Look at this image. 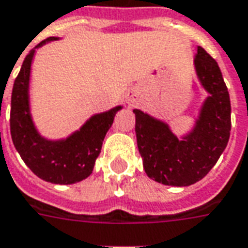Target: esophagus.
<instances>
[{"label": "esophagus", "mask_w": 248, "mask_h": 248, "mask_svg": "<svg viewBox=\"0 0 248 248\" xmlns=\"http://www.w3.org/2000/svg\"><path fill=\"white\" fill-rule=\"evenodd\" d=\"M129 100H130V102H131V98H130V96H129Z\"/></svg>", "instance_id": "esophagus-1"}]
</instances>
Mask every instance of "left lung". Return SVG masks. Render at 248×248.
Segmentation results:
<instances>
[{
	"mask_svg": "<svg viewBox=\"0 0 248 248\" xmlns=\"http://www.w3.org/2000/svg\"><path fill=\"white\" fill-rule=\"evenodd\" d=\"M195 70L208 96L188 134L177 138L168 124L138 108L133 110L143 169L152 180L164 185L188 186L200 181L217 162L230 140V94L216 60L202 46H197Z\"/></svg>",
	"mask_w": 248,
	"mask_h": 248,
	"instance_id": "obj_1",
	"label": "left lung"
}]
</instances>
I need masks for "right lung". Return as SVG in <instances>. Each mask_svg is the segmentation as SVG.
Instances as JSON below:
<instances>
[{
  "mask_svg": "<svg viewBox=\"0 0 248 248\" xmlns=\"http://www.w3.org/2000/svg\"><path fill=\"white\" fill-rule=\"evenodd\" d=\"M53 40L58 37H49L34 46L16 78L12 91L10 134L17 152L37 177L52 184L68 185L79 183L93 173L106 133L122 106L95 114L80 129L63 140L52 141L41 136L31 114V68L36 49Z\"/></svg>",
  "mask_w": 248,
  "mask_h": 248,
  "instance_id": "right-lung-1",
  "label": "right lung"
}]
</instances>
